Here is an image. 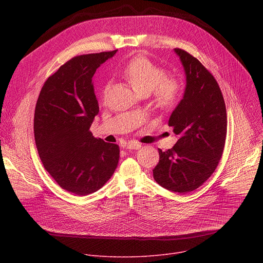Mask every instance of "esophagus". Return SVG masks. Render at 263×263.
<instances>
[{"instance_id": "esophagus-1", "label": "esophagus", "mask_w": 263, "mask_h": 263, "mask_svg": "<svg viewBox=\"0 0 263 263\" xmlns=\"http://www.w3.org/2000/svg\"><path fill=\"white\" fill-rule=\"evenodd\" d=\"M140 146H141V144L138 143V142H129L126 145V148H128V149H138Z\"/></svg>"}]
</instances>
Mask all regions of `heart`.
<instances>
[{
	"label": "heart",
	"instance_id": "heart-1",
	"mask_svg": "<svg viewBox=\"0 0 263 263\" xmlns=\"http://www.w3.org/2000/svg\"><path fill=\"white\" fill-rule=\"evenodd\" d=\"M122 76L128 80L140 95H149L155 91V101L158 107L170 109L178 104L182 95V85L175 78H167L168 72L162 66L146 57H136L130 60L121 70ZM110 84L103 88V98L106 99Z\"/></svg>",
	"mask_w": 263,
	"mask_h": 263
}]
</instances>
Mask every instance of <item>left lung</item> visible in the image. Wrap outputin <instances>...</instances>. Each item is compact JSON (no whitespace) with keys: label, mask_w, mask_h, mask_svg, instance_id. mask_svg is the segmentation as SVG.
I'll return each instance as SVG.
<instances>
[{"label":"left lung","mask_w":263,"mask_h":263,"mask_svg":"<svg viewBox=\"0 0 263 263\" xmlns=\"http://www.w3.org/2000/svg\"><path fill=\"white\" fill-rule=\"evenodd\" d=\"M186 77L183 97L172 112L168 126L178 141L162 151L153 170L155 181L164 189L186 194L197 190L215 171L227 135V114L219 86L194 56L175 49Z\"/></svg>","instance_id":"obj_1"}]
</instances>
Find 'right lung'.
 Masks as SVG:
<instances>
[{
  "mask_svg": "<svg viewBox=\"0 0 263 263\" xmlns=\"http://www.w3.org/2000/svg\"><path fill=\"white\" fill-rule=\"evenodd\" d=\"M116 53L73 57L48 78L36 103L34 137L41 160L60 187L78 196L99 191L119 163V145L90 132L99 114L92 77Z\"/></svg>",
  "mask_w": 263,
  "mask_h": 263,
  "instance_id": "right-lung-1",
  "label": "right lung"
}]
</instances>
